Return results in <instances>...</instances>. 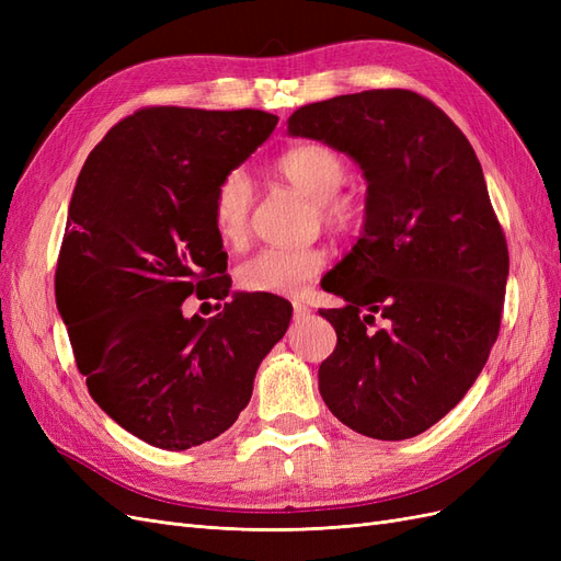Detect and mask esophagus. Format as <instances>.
Masks as SVG:
<instances>
[{
    "label": "esophagus",
    "instance_id": "1",
    "mask_svg": "<svg viewBox=\"0 0 561 561\" xmlns=\"http://www.w3.org/2000/svg\"><path fill=\"white\" fill-rule=\"evenodd\" d=\"M293 309H295V316H297V318H304V316L311 313V309L307 307V304H301V301H295Z\"/></svg>",
    "mask_w": 561,
    "mask_h": 561
}]
</instances>
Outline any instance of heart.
<instances>
[{
	"instance_id": "heart-1",
	"label": "heart",
	"mask_w": 561,
	"mask_h": 561,
	"mask_svg": "<svg viewBox=\"0 0 561 561\" xmlns=\"http://www.w3.org/2000/svg\"><path fill=\"white\" fill-rule=\"evenodd\" d=\"M276 173L295 190L313 198L322 225L336 233H353L365 225V203L342 190L348 161L339 149L320 140H304L278 154ZM254 192L243 171H229L213 192V225L227 245L248 239ZM328 266V250L320 245L262 248L236 268L241 290L254 295H301Z\"/></svg>"
}]
</instances>
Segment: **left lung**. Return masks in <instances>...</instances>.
Wrapping results in <instances>:
<instances>
[{
  "label": "left lung",
  "instance_id": "1",
  "mask_svg": "<svg viewBox=\"0 0 561 561\" xmlns=\"http://www.w3.org/2000/svg\"><path fill=\"white\" fill-rule=\"evenodd\" d=\"M287 130L332 145L367 178L365 233L322 278L336 348L318 369L330 412L375 439L428 431L463 400L494 346L507 243L468 138L407 89L299 107Z\"/></svg>",
  "mask_w": 561,
  "mask_h": 561
}]
</instances>
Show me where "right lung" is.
I'll list each match as a JSON object with an SVG mask.
<instances>
[{
    "mask_svg": "<svg viewBox=\"0 0 561 561\" xmlns=\"http://www.w3.org/2000/svg\"><path fill=\"white\" fill-rule=\"evenodd\" d=\"M276 124L262 110L142 107L110 128L79 173L58 309L91 398L159 449L225 433L290 325V301L276 295H241L213 320L182 313L192 295H229L213 192Z\"/></svg>",
    "mask_w": 561,
    "mask_h": 561,
    "instance_id": "obj_1",
    "label": "right lung"
}]
</instances>
